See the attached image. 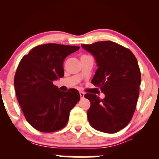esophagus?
<instances>
[{
  "mask_svg": "<svg viewBox=\"0 0 159 159\" xmlns=\"http://www.w3.org/2000/svg\"><path fill=\"white\" fill-rule=\"evenodd\" d=\"M79 94H80V96H81V98H84V93L82 92V91H80Z\"/></svg>",
  "mask_w": 159,
  "mask_h": 159,
  "instance_id": "1",
  "label": "esophagus"
}]
</instances>
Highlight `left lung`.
<instances>
[{
  "label": "left lung",
  "mask_w": 159,
  "mask_h": 159,
  "mask_svg": "<svg viewBox=\"0 0 159 159\" xmlns=\"http://www.w3.org/2000/svg\"><path fill=\"white\" fill-rule=\"evenodd\" d=\"M81 47L94 57L98 69L91 82L105 95L103 99L84 95L90 102L89 123L99 132L114 134L126 126L135 111L141 82L138 61L129 49L111 41Z\"/></svg>",
  "instance_id": "1"
}]
</instances>
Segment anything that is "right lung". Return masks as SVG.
<instances>
[{
	"mask_svg": "<svg viewBox=\"0 0 159 159\" xmlns=\"http://www.w3.org/2000/svg\"><path fill=\"white\" fill-rule=\"evenodd\" d=\"M78 46L48 43L31 49L20 61L14 78L18 102L27 121L43 132L63 129L80 100L75 89L62 92L53 81L64 75L63 61Z\"/></svg>",
	"mask_w": 159,
	"mask_h": 159,
	"instance_id": "1",
	"label": "right lung"
}]
</instances>
